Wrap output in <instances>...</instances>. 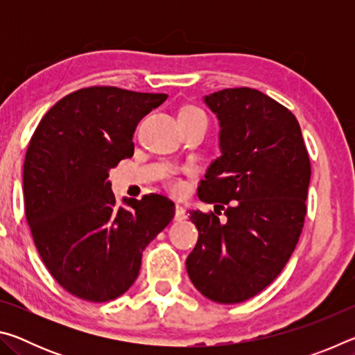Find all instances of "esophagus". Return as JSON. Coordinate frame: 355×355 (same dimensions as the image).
Masks as SVG:
<instances>
[{
    "label": "esophagus",
    "instance_id": "1",
    "mask_svg": "<svg viewBox=\"0 0 355 355\" xmlns=\"http://www.w3.org/2000/svg\"><path fill=\"white\" fill-rule=\"evenodd\" d=\"M186 219V209L180 205V203H177L175 205V220H183Z\"/></svg>",
    "mask_w": 355,
    "mask_h": 355
}]
</instances>
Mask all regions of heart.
Returning a JSON list of instances; mask_svg holds the SVG:
<instances>
[{
    "instance_id": "1",
    "label": "heart",
    "mask_w": 355,
    "mask_h": 355,
    "mask_svg": "<svg viewBox=\"0 0 355 355\" xmlns=\"http://www.w3.org/2000/svg\"><path fill=\"white\" fill-rule=\"evenodd\" d=\"M178 116H180V117H192V116H205V114H203V111L200 110V107L188 105V106H183L182 110L178 111ZM167 184H169V188H171L173 192H182V191L184 189L183 180L178 178V177L175 175V173H171V175H169V182H167Z\"/></svg>"
}]
</instances>
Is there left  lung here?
Here are the masks:
<instances>
[{
	"label": "left lung",
	"instance_id": "obj_1",
	"mask_svg": "<svg viewBox=\"0 0 355 355\" xmlns=\"http://www.w3.org/2000/svg\"><path fill=\"white\" fill-rule=\"evenodd\" d=\"M203 100L219 119L220 156L197 194L226 219L191 209L199 239L186 269L203 296L238 304L272 284L296 248L307 214L310 158L297 119L266 94L235 87Z\"/></svg>",
	"mask_w": 355,
	"mask_h": 355
}]
</instances>
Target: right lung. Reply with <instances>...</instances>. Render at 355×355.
<instances>
[{
    "instance_id": "right-lung-1",
    "label": "right lung",
    "mask_w": 355,
    "mask_h": 355,
    "mask_svg": "<svg viewBox=\"0 0 355 355\" xmlns=\"http://www.w3.org/2000/svg\"><path fill=\"white\" fill-rule=\"evenodd\" d=\"M166 94L92 86L42 117L23 164L25 214L42 261L64 290L106 302L139 275L142 252L169 225L175 205L161 194L117 207L110 171L135 153L133 135Z\"/></svg>"
}]
</instances>
